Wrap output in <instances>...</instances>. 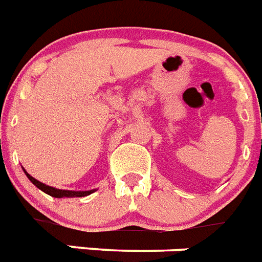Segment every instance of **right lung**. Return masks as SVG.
Returning <instances> with one entry per match:
<instances>
[{"label": "right lung", "mask_w": 262, "mask_h": 262, "mask_svg": "<svg viewBox=\"0 0 262 262\" xmlns=\"http://www.w3.org/2000/svg\"><path fill=\"white\" fill-rule=\"evenodd\" d=\"M25 171V169H24ZM25 173H26V176L29 178V180H30L33 184L37 187V188H39L41 191H43L45 193H48V195L53 196V198H82V196H87L90 195V193H93L95 189H91V191H67V189H57L54 188V187H50V185H46L43 184V183L38 182L37 179H34L33 176H30L28 173V172L25 171Z\"/></svg>", "instance_id": "1"}]
</instances>
